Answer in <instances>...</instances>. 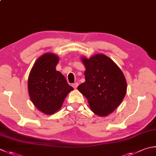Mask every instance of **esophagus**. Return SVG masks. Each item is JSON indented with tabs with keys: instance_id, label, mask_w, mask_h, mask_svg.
<instances>
[{
	"instance_id": "34e87169",
	"label": "esophagus",
	"mask_w": 156,
	"mask_h": 156,
	"mask_svg": "<svg viewBox=\"0 0 156 156\" xmlns=\"http://www.w3.org/2000/svg\"><path fill=\"white\" fill-rule=\"evenodd\" d=\"M78 82H75V83H74V84H72V87H74V88H76L78 87Z\"/></svg>"
}]
</instances>
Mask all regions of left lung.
Returning <instances> with one entry per match:
<instances>
[{"mask_svg": "<svg viewBox=\"0 0 156 156\" xmlns=\"http://www.w3.org/2000/svg\"><path fill=\"white\" fill-rule=\"evenodd\" d=\"M86 70L85 82L78 89L86 97L90 109L105 116L120 105L126 93V81L122 72L108 57L97 54L82 58Z\"/></svg>", "mask_w": 156, "mask_h": 156, "instance_id": "1", "label": "left lung"}]
</instances>
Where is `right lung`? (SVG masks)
<instances>
[{
    "instance_id": "obj_1",
    "label": "right lung",
    "mask_w": 156,
    "mask_h": 156,
    "mask_svg": "<svg viewBox=\"0 0 156 156\" xmlns=\"http://www.w3.org/2000/svg\"><path fill=\"white\" fill-rule=\"evenodd\" d=\"M59 58L53 53L39 57L30 72L27 82L30 99L40 111L53 114L59 110L73 87L55 68Z\"/></svg>"
}]
</instances>
